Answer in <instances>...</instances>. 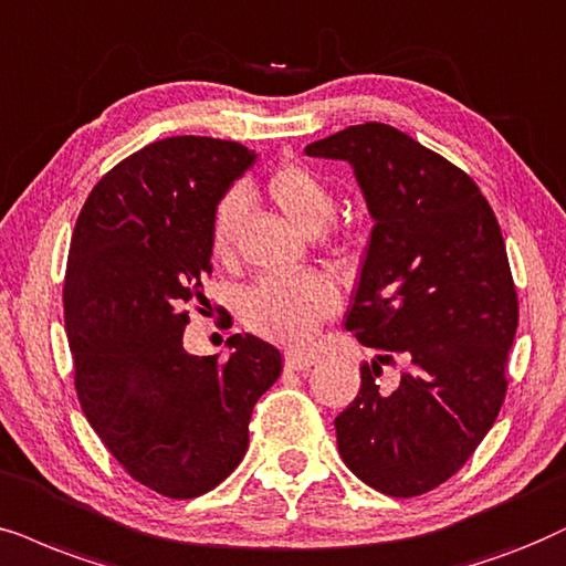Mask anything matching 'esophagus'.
<instances>
[{
  "mask_svg": "<svg viewBox=\"0 0 566 566\" xmlns=\"http://www.w3.org/2000/svg\"><path fill=\"white\" fill-rule=\"evenodd\" d=\"M316 363V355L311 353H284V368L287 370H307Z\"/></svg>",
  "mask_w": 566,
  "mask_h": 566,
  "instance_id": "1",
  "label": "esophagus"
}]
</instances>
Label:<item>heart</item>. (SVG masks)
I'll list each match as a JSON object with an SVG mask.
<instances>
[{
    "instance_id": "obj_1",
    "label": "heart",
    "mask_w": 566,
    "mask_h": 566,
    "mask_svg": "<svg viewBox=\"0 0 566 566\" xmlns=\"http://www.w3.org/2000/svg\"><path fill=\"white\" fill-rule=\"evenodd\" d=\"M269 198L300 230L321 232L332 221L336 198L321 171L307 164H282L266 177ZM248 198L240 188L227 190L211 213L209 248L217 261H230ZM339 307V290L321 271H287L255 279L240 297V318L250 332L282 345L311 339L318 321Z\"/></svg>"
}]
</instances>
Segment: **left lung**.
Instances as JSON below:
<instances>
[{
  "label": "left lung",
  "mask_w": 566,
  "mask_h": 566,
  "mask_svg": "<svg viewBox=\"0 0 566 566\" xmlns=\"http://www.w3.org/2000/svg\"><path fill=\"white\" fill-rule=\"evenodd\" d=\"M345 159L374 217L347 332L378 349L336 415L342 460L370 489L410 499L449 481L506 397L517 290L496 213L473 177L384 123L311 143ZM400 384L377 389L380 366Z\"/></svg>",
  "instance_id": "left-lung-1"
}]
</instances>
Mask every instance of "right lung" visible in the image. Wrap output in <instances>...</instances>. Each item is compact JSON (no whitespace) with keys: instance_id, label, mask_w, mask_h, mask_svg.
<instances>
[{"instance_id":"add662e5","label":"right lung","mask_w":566,"mask_h":566,"mask_svg":"<svg viewBox=\"0 0 566 566\" xmlns=\"http://www.w3.org/2000/svg\"><path fill=\"white\" fill-rule=\"evenodd\" d=\"M253 161L234 140H156L93 185L70 242L77 399L127 475L169 499H196L238 468L253 407L282 374L279 349L253 334L230 336L227 360L182 347L190 305H206L213 206Z\"/></svg>"}]
</instances>
